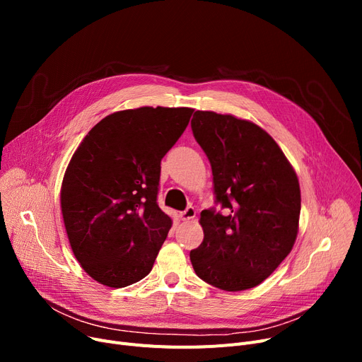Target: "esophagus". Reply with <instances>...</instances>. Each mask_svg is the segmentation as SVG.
<instances>
[{
  "instance_id": "1",
  "label": "esophagus",
  "mask_w": 362,
  "mask_h": 362,
  "mask_svg": "<svg viewBox=\"0 0 362 362\" xmlns=\"http://www.w3.org/2000/svg\"><path fill=\"white\" fill-rule=\"evenodd\" d=\"M195 216H197V211H195V208H194V206H187L185 211H182V213H180V218H182L183 221L192 220Z\"/></svg>"
}]
</instances>
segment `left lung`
Wrapping results in <instances>:
<instances>
[{"mask_svg": "<svg viewBox=\"0 0 362 362\" xmlns=\"http://www.w3.org/2000/svg\"><path fill=\"white\" fill-rule=\"evenodd\" d=\"M194 136L210 160L214 208L201 213L204 240L192 267L213 286L236 292L258 286L296 240L300 189L293 167L267 132L232 114L195 111Z\"/></svg>", "mask_w": 362, "mask_h": 362, "instance_id": "1", "label": "left lung"}]
</instances>
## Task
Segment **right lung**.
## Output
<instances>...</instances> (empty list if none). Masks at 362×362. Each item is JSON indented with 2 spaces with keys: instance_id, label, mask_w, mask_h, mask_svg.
Returning a JSON list of instances; mask_svg holds the SVG:
<instances>
[{
  "instance_id": "obj_1",
  "label": "right lung",
  "mask_w": 362,
  "mask_h": 362,
  "mask_svg": "<svg viewBox=\"0 0 362 362\" xmlns=\"http://www.w3.org/2000/svg\"><path fill=\"white\" fill-rule=\"evenodd\" d=\"M194 110L141 107L112 112L83 138L66 168L62 213L82 269L108 288L144 279L171 218L157 204L161 158Z\"/></svg>"
}]
</instances>
